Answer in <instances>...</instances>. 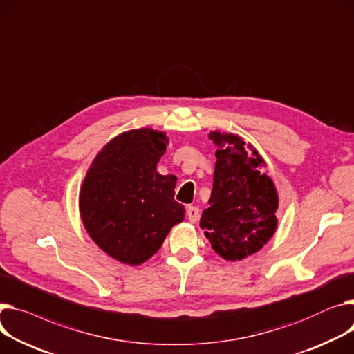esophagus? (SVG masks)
<instances>
[{"mask_svg":"<svg viewBox=\"0 0 354 354\" xmlns=\"http://www.w3.org/2000/svg\"><path fill=\"white\" fill-rule=\"evenodd\" d=\"M186 215H187V219H189L192 223H195L199 219V207H196V206H187Z\"/></svg>","mask_w":354,"mask_h":354,"instance_id":"1","label":"esophagus"}]
</instances>
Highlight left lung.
<instances>
[{"mask_svg": "<svg viewBox=\"0 0 354 354\" xmlns=\"http://www.w3.org/2000/svg\"><path fill=\"white\" fill-rule=\"evenodd\" d=\"M209 138L218 147L216 165L210 206L199 225L218 254L226 261H242L273 236L277 192L262 169L265 160L242 138L221 132H210Z\"/></svg>", "mask_w": 354, "mask_h": 354, "instance_id": "1", "label": "left lung"}]
</instances>
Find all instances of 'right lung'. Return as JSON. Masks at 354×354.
Returning a JSON list of instances; mask_svg holds the SVG:
<instances>
[{
	"mask_svg": "<svg viewBox=\"0 0 354 354\" xmlns=\"http://www.w3.org/2000/svg\"><path fill=\"white\" fill-rule=\"evenodd\" d=\"M168 138L149 128L118 135L93 159L82 182L80 212L92 241L122 263L136 266L156 253L185 207L175 196L176 178L156 163Z\"/></svg>",
	"mask_w": 354,
	"mask_h": 354,
	"instance_id": "add662e5",
	"label": "right lung"
}]
</instances>
